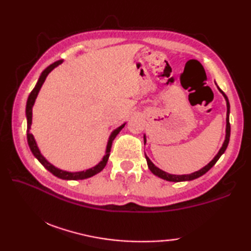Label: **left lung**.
Masks as SVG:
<instances>
[{
    "instance_id": "1",
    "label": "left lung",
    "mask_w": 251,
    "mask_h": 251,
    "mask_svg": "<svg viewBox=\"0 0 251 251\" xmlns=\"http://www.w3.org/2000/svg\"><path fill=\"white\" fill-rule=\"evenodd\" d=\"M219 88V87H218ZM220 93L223 95V97L226 98V108H227V111H226V140L225 142H223V145L221 147V149L219 150V152H218L217 155L214 157V159L212 161L206 165L205 167H202L201 169L197 170V172L195 173H192L190 175H172V174H168V173H165L164 170L157 168L155 165H154L151 161L150 158H149L147 155H146V158H147V163H148V167L149 169L151 170V172L157 176V177L162 178L164 180H167V181H172V182H180V181H191V180H194L196 178H200L201 176H202L204 174H206L208 170H209L214 165L217 163L218 159L220 158V156L222 155L223 153H225V151L226 150L227 148V145H228V141H230V134H231V126H230V119H228V115H230V102H228V99L226 97V95L222 92V90L219 88ZM143 139H145V145H146V136H143Z\"/></svg>"
}]
</instances>
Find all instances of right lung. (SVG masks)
I'll return each mask as SVG.
<instances>
[{
	"instance_id": "add662e5",
	"label": "right lung",
	"mask_w": 251,
	"mask_h": 251,
	"mask_svg": "<svg viewBox=\"0 0 251 251\" xmlns=\"http://www.w3.org/2000/svg\"><path fill=\"white\" fill-rule=\"evenodd\" d=\"M60 63H62V60H58L54 63H51L50 66L47 67L45 70L41 73V75L39 77V81H37L35 87L33 88V90L30 93L29 97H28V100H26V105H25V116H26V140H28V145L30 147V150L31 152L33 153V155L39 159V162L43 165V166L49 170V172H50L52 175L56 176V177L60 178V179H65V180H83V179H87V178H90L93 177V176L97 175L98 173H100L101 170H102L105 165H106V162H108V158L110 156V151H111V147H112V142H113L114 138L117 136V134L123 129V127L125 126V124L121 125L120 127H117L116 129H114L113 131H112V134L109 138V141H108V145H106V150H105V155L103 156L102 161H101L98 165H96L95 167H92L89 168L87 170H83V172H77V173H70V172H65V170H61L59 168L55 167L54 165H51L50 163H49L45 159V157L42 155L39 148H37V145L36 142L34 140V137L33 135L31 134L30 132V128H31V124H32V108H33V104L35 102V99L37 97V94H39L40 89L42 87V85H43V83L45 82V78L46 76L49 75L50 72L51 70H54V69L59 66Z\"/></svg>"
}]
</instances>
